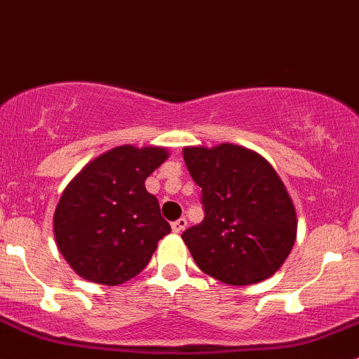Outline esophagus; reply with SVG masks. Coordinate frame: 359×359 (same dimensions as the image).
Masks as SVG:
<instances>
[{"label":"esophagus","instance_id":"34e87169","mask_svg":"<svg viewBox=\"0 0 359 359\" xmlns=\"http://www.w3.org/2000/svg\"><path fill=\"white\" fill-rule=\"evenodd\" d=\"M187 226V220L184 219V217H180V219H177L175 222H172V231L173 233H182L184 229H186Z\"/></svg>","mask_w":359,"mask_h":359}]
</instances>
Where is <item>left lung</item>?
<instances>
[{
  "instance_id": "left-lung-1",
  "label": "left lung",
  "mask_w": 359,
  "mask_h": 359,
  "mask_svg": "<svg viewBox=\"0 0 359 359\" xmlns=\"http://www.w3.org/2000/svg\"><path fill=\"white\" fill-rule=\"evenodd\" d=\"M184 161L201 187L205 219L184 231L194 262L226 285L273 276L292 252L297 213L283 180L247 147H184Z\"/></svg>"
}]
</instances>
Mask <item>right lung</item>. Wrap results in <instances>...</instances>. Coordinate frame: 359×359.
<instances>
[{"label": "right lung", "instance_id": "right-lung-1", "mask_svg": "<svg viewBox=\"0 0 359 359\" xmlns=\"http://www.w3.org/2000/svg\"><path fill=\"white\" fill-rule=\"evenodd\" d=\"M165 147L119 146L90 161L64 189L53 213L57 247L85 280L116 287L137 276L170 233L147 177Z\"/></svg>", "mask_w": 359, "mask_h": 359}]
</instances>
